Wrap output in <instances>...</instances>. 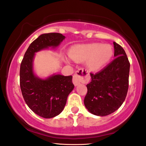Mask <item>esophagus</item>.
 Returning <instances> with one entry per match:
<instances>
[{
	"mask_svg": "<svg viewBox=\"0 0 146 146\" xmlns=\"http://www.w3.org/2000/svg\"><path fill=\"white\" fill-rule=\"evenodd\" d=\"M90 79L88 71L85 69H79L76 73L73 75V82L75 86H77L79 83L82 82H88Z\"/></svg>",
	"mask_w": 146,
	"mask_h": 146,
	"instance_id": "34e87169",
	"label": "esophagus"
}]
</instances>
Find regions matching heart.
I'll use <instances>...</instances> for the list:
<instances>
[{"label": "heart", "instance_id": "obj_1", "mask_svg": "<svg viewBox=\"0 0 146 146\" xmlns=\"http://www.w3.org/2000/svg\"><path fill=\"white\" fill-rule=\"evenodd\" d=\"M69 57L75 61H87V67L91 71H98L110 61L113 55V49L110 44L89 43L73 46Z\"/></svg>", "mask_w": 146, "mask_h": 146}]
</instances>
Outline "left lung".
Returning a JSON list of instances; mask_svg holds the SVG:
<instances>
[{"label": "left lung", "instance_id": "8db88e82", "mask_svg": "<svg viewBox=\"0 0 146 146\" xmlns=\"http://www.w3.org/2000/svg\"><path fill=\"white\" fill-rule=\"evenodd\" d=\"M115 58L102 71L90 73L84 104L93 115L106 116L120 108L127 96L130 64L125 50L113 42Z\"/></svg>", "mask_w": 146, "mask_h": 146}]
</instances>
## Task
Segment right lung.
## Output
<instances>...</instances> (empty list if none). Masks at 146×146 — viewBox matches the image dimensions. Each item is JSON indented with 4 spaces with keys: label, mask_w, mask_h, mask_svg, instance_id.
<instances>
[{
    "label": "right lung",
    "mask_w": 146,
    "mask_h": 146,
    "mask_svg": "<svg viewBox=\"0 0 146 146\" xmlns=\"http://www.w3.org/2000/svg\"><path fill=\"white\" fill-rule=\"evenodd\" d=\"M61 33L40 35L27 48L20 67V86L27 106L36 115L52 118L61 113L74 85L72 76L53 74L46 79L36 76L33 71L35 55L48 47L55 48L65 39Z\"/></svg>",
    "instance_id": "right-lung-1"
}]
</instances>
